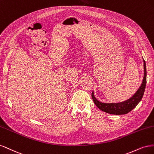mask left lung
Masks as SVG:
<instances>
[{"mask_svg": "<svg viewBox=\"0 0 154 154\" xmlns=\"http://www.w3.org/2000/svg\"><path fill=\"white\" fill-rule=\"evenodd\" d=\"M144 62V77L142 84L139 88L137 91L132 97L128 98V100L118 103H103L98 101L94 96V93L92 92L91 96L93 100L95 105L103 112H106L111 115H125L131 111L134 108L136 107L143 98L145 92L146 83V68L145 61L143 59Z\"/></svg>", "mask_w": 154, "mask_h": 154, "instance_id": "1", "label": "left lung"}]
</instances>
